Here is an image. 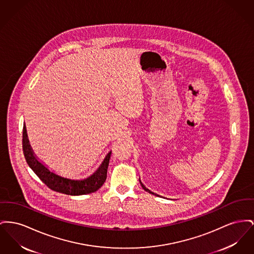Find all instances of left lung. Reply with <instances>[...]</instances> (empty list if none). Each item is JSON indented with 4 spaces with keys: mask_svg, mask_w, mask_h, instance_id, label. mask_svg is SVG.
Returning <instances> with one entry per match:
<instances>
[{
    "mask_svg": "<svg viewBox=\"0 0 254 254\" xmlns=\"http://www.w3.org/2000/svg\"><path fill=\"white\" fill-rule=\"evenodd\" d=\"M140 183H141V186H142V187H143V189H144V190H145V191H147V192H149V194H154V195H157V196H160V195H158V194H154V193H152V192H151V191H149V189H148V188H146V187H145V186H144V184H143V183H142V182H141V181H140Z\"/></svg>",
    "mask_w": 254,
    "mask_h": 254,
    "instance_id": "obj_1",
    "label": "left lung"
}]
</instances>
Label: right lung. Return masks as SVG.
Returning a JSON list of instances; mask_svg holds the SVG:
<instances>
[{"label":"right lung","mask_w":254,"mask_h":254,"mask_svg":"<svg viewBox=\"0 0 254 254\" xmlns=\"http://www.w3.org/2000/svg\"><path fill=\"white\" fill-rule=\"evenodd\" d=\"M23 151L30 169L43 181V183H45L53 191L70 195L91 194L99 190L105 183L107 177V168L111 155V151L108 152L102 165L89 178L82 180H75L60 177L51 172L47 167L38 161L29 144L26 126L23 127Z\"/></svg>","instance_id":"obj_1"}]
</instances>
